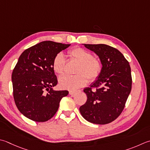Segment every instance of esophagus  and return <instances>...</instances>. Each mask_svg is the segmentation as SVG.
<instances>
[{
  "label": "esophagus",
  "instance_id": "34e87169",
  "mask_svg": "<svg viewBox=\"0 0 150 150\" xmlns=\"http://www.w3.org/2000/svg\"><path fill=\"white\" fill-rule=\"evenodd\" d=\"M75 93H76V92H75V91H69V94L71 96H74Z\"/></svg>",
  "mask_w": 150,
  "mask_h": 150
}]
</instances>
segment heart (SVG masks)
Wrapping results in <instances>:
<instances>
[{"label": "heart", "instance_id": "1", "mask_svg": "<svg viewBox=\"0 0 150 150\" xmlns=\"http://www.w3.org/2000/svg\"><path fill=\"white\" fill-rule=\"evenodd\" d=\"M70 59L78 62L76 68L77 75H63L59 79V86L62 89L75 90L85 86L90 81L99 78L103 70L101 61L93 57V54L82 47H73L67 51ZM65 67V58L60 52L55 56L52 62V68L58 75L62 74Z\"/></svg>", "mask_w": 150, "mask_h": 150}]
</instances>
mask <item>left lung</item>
<instances>
[{
    "instance_id": "8db88e82",
    "label": "left lung",
    "mask_w": 150,
    "mask_h": 150,
    "mask_svg": "<svg viewBox=\"0 0 150 150\" xmlns=\"http://www.w3.org/2000/svg\"><path fill=\"white\" fill-rule=\"evenodd\" d=\"M84 45L99 56L103 70L94 83L84 88L87 101L79 110L88 122L101 125L109 124L121 114L131 92V67L116 48L105 44Z\"/></svg>"
}]
</instances>
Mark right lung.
I'll return each mask as SVG.
<instances>
[{"label":"right lung","mask_w":150,"mask_h":150,"mask_svg":"<svg viewBox=\"0 0 150 150\" xmlns=\"http://www.w3.org/2000/svg\"><path fill=\"white\" fill-rule=\"evenodd\" d=\"M70 44L45 41L26 49L19 58L11 75L15 103L26 118L37 122L54 116L67 90L54 91L58 83L52 68L56 55Z\"/></svg>","instance_id":"add662e5"}]
</instances>
